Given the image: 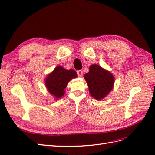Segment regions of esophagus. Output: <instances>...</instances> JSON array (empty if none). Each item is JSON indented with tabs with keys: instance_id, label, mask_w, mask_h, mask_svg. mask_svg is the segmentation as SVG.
<instances>
[{
	"instance_id": "1",
	"label": "esophagus",
	"mask_w": 155,
	"mask_h": 155,
	"mask_svg": "<svg viewBox=\"0 0 155 155\" xmlns=\"http://www.w3.org/2000/svg\"><path fill=\"white\" fill-rule=\"evenodd\" d=\"M77 74H78V77H82V76L83 74V72L81 70H78L77 71Z\"/></svg>"
}]
</instances>
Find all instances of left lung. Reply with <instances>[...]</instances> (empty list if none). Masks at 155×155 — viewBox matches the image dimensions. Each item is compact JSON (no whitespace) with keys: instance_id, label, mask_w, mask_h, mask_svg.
<instances>
[{"instance_id":"1","label":"left lung","mask_w":155,"mask_h":155,"mask_svg":"<svg viewBox=\"0 0 155 155\" xmlns=\"http://www.w3.org/2000/svg\"><path fill=\"white\" fill-rule=\"evenodd\" d=\"M84 77L90 94L98 101L106 97L114 86V77L113 74L97 64L90 66L89 72L85 74Z\"/></svg>"}]
</instances>
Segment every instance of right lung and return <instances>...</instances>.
I'll use <instances>...</instances> for the list:
<instances>
[{
  "instance_id": "1",
  "label": "right lung",
  "mask_w": 155,
  "mask_h": 155,
  "mask_svg": "<svg viewBox=\"0 0 155 155\" xmlns=\"http://www.w3.org/2000/svg\"><path fill=\"white\" fill-rule=\"evenodd\" d=\"M77 77V72L73 69L67 70L62 66H57L53 71L47 75L45 79V84L48 93L55 100H58L64 96V89L68 82Z\"/></svg>"
}]
</instances>
